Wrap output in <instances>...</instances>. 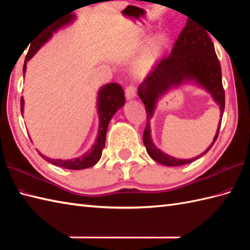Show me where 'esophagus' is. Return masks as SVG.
I'll return each mask as SVG.
<instances>
[{"mask_svg": "<svg viewBox=\"0 0 250 250\" xmlns=\"http://www.w3.org/2000/svg\"><path fill=\"white\" fill-rule=\"evenodd\" d=\"M135 95H136V87L134 86V84H130V86L125 88V98H126V100L134 99Z\"/></svg>", "mask_w": 250, "mask_h": 250, "instance_id": "34e87169", "label": "esophagus"}]
</instances>
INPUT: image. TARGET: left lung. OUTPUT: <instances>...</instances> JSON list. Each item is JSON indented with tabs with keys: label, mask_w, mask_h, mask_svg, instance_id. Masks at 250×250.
I'll use <instances>...</instances> for the list:
<instances>
[{
	"label": "left lung",
	"mask_w": 250,
	"mask_h": 250,
	"mask_svg": "<svg viewBox=\"0 0 250 250\" xmlns=\"http://www.w3.org/2000/svg\"><path fill=\"white\" fill-rule=\"evenodd\" d=\"M185 82H192L209 92L220 105L221 119L219 129L212 144L207 150L194 158L177 159L167 155L153 144L149 121L154 112L157 100L169 88ZM139 97L145 105L147 124L143 142L152 160L167 167H178L191 163L204 156L214 145L219 134L222 115L225 111V90L222 87L221 67L215 52L213 42L207 32L189 19L180 32L171 54L159 61L137 89Z\"/></svg>",
	"instance_id": "1"
}]
</instances>
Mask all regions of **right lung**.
Returning <instances> with one entry per match:
<instances>
[{
  "label": "right lung",
  "instance_id": "obj_1",
  "mask_svg": "<svg viewBox=\"0 0 250 250\" xmlns=\"http://www.w3.org/2000/svg\"><path fill=\"white\" fill-rule=\"evenodd\" d=\"M72 12L63 15L62 18L59 17L55 20H52L50 23H48L45 28L42 29L39 33L36 34L34 39L31 41L30 48L28 50V54H26L25 60H24V65L22 70L23 76L26 71V62H28L31 58L33 57L37 51H39V49L42 46L46 44L47 42L51 39V36L54 35V33H56L58 30H60L62 28H64V26L71 24L73 21L76 19L75 14H73ZM125 99L124 89H122V87L119 83H110L105 84L103 87H101L98 92V101H97L100 125H99L97 140H95L92 147L90 148L88 151L84 152L83 156L68 159V160H62V159H51L42 155V153L39 151L41 157H43L47 162L54 164V166L68 168V169H83V168L92 167L94 164H97L101 159V156H102L103 148L105 147L106 132H107L109 121L111 118H113V116L116 114V111L125 105ZM23 105H24V101H23V98L21 97V100H20L21 114H23Z\"/></svg>",
  "mask_w": 250,
  "mask_h": 250
}]
</instances>
